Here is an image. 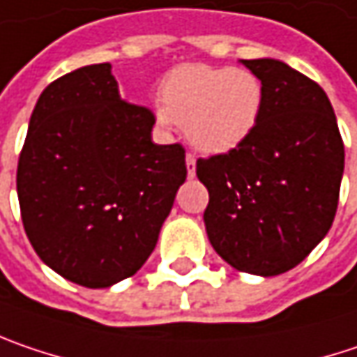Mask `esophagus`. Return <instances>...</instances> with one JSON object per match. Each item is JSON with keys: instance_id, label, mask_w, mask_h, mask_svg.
Wrapping results in <instances>:
<instances>
[{"instance_id": "1", "label": "esophagus", "mask_w": 357, "mask_h": 357, "mask_svg": "<svg viewBox=\"0 0 357 357\" xmlns=\"http://www.w3.org/2000/svg\"><path fill=\"white\" fill-rule=\"evenodd\" d=\"M195 170H197V160H195V156L192 154H187V174L189 176H195Z\"/></svg>"}]
</instances>
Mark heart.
Segmentation results:
<instances>
[{
    "label": "heart",
    "mask_w": 357,
    "mask_h": 357,
    "mask_svg": "<svg viewBox=\"0 0 357 357\" xmlns=\"http://www.w3.org/2000/svg\"><path fill=\"white\" fill-rule=\"evenodd\" d=\"M262 99V83L248 68L187 64L166 77L165 105L156 109V115L165 126L187 128L197 150L223 154L254 132Z\"/></svg>",
    "instance_id": "obj_1"
}]
</instances>
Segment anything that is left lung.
I'll use <instances>...</instances> for the list:
<instances>
[{"instance_id": "8db88e82", "label": "left lung", "mask_w": 357, "mask_h": 357, "mask_svg": "<svg viewBox=\"0 0 357 357\" xmlns=\"http://www.w3.org/2000/svg\"><path fill=\"white\" fill-rule=\"evenodd\" d=\"M242 64L262 83V112L238 148L197 160L209 191L203 219L229 266L276 276L327 236L340 201L344 142L315 81L274 59Z\"/></svg>"}]
</instances>
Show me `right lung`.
Returning <instances> with one entry per match:
<instances>
[{"mask_svg": "<svg viewBox=\"0 0 357 357\" xmlns=\"http://www.w3.org/2000/svg\"><path fill=\"white\" fill-rule=\"evenodd\" d=\"M154 121L121 99L109 63L42 91L15 183L28 240L66 280L107 289L156 248L187 165L181 144L152 142Z\"/></svg>", "mask_w": 357, "mask_h": 357, "instance_id": "obj_1", "label": "right lung"}]
</instances>
